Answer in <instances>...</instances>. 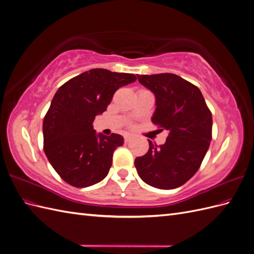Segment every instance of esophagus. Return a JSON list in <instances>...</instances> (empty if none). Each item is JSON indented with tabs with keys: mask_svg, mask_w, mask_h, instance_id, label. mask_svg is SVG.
Masks as SVG:
<instances>
[{
	"mask_svg": "<svg viewBox=\"0 0 254 254\" xmlns=\"http://www.w3.org/2000/svg\"><path fill=\"white\" fill-rule=\"evenodd\" d=\"M131 139H132V136H131V135H125V136H124V140H125V142H126V143H128V142H129L130 140H131Z\"/></svg>",
	"mask_w": 254,
	"mask_h": 254,
	"instance_id": "obj_1",
	"label": "esophagus"
}]
</instances>
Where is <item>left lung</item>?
<instances>
[{"mask_svg": "<svg viewBox=\"0 0 254 254\" xmlns=\"http://www.w3.org/2000/svg\"><path fill=\"white\" fill-rule=\"evenodd\" d=\"M156 96L152 123L168 130L166 142L135 158L141 179L149 186L172 190L189 181L200 167L212 140V113L195 84L172 73L137 75Z\"/></svg>", "mask_w": 254, "mask_h": 254, "instance_id": "8db88e82", "label": "left lung"}]
</instances>
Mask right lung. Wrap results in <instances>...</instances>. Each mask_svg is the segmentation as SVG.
I'll list each match as a JSON object with an SVG mask.
<instances>
[{
  "label": "right lung",
  "mask_w": 254,
  "mask_h": 254,
  "mask_svg": "<svg viewBox=\"0 0 254 254\" xmlns=\"http://www.w3.org/2000/svg\"><path fill=\"white\" fill-rule=\"evenodd\" d=\"M136 80L129 73L92 68L67 80L54 95L43 120V149L61 179L75 188L102 181L123 136L95 133L93 122L115 91Z\"/></svg>",
  "instance_id": "1"
}]
</instances>
